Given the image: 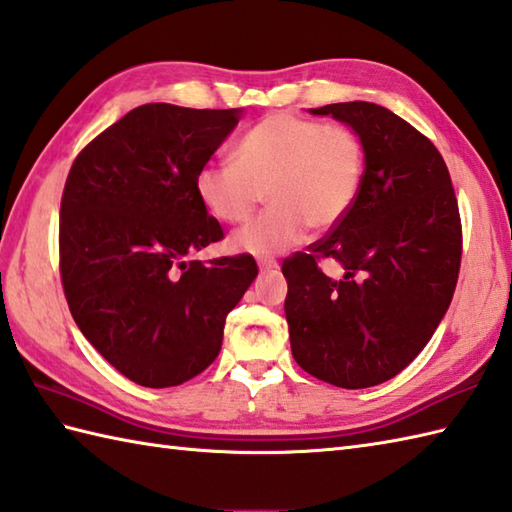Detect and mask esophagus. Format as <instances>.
<instances>
[{"label": "esophagus", "mask_w": 512, "mask_h": 512, "mask_svg": "<svg viewBox=\"0 0 512 512\" xmlns=\"http://www.w3.org/2000/svg\"><path fill=\"white\" fill-rule=\"evenodd\" d=\"M258 267H260V274H269V271L278 269V263L274 258H263V260H258Z\"/></svg>", "instance_id": "esophagus-1"}]
</instances>
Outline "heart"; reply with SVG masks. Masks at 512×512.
<instances>
[{"mask_svg": "<svg viewBox=\"0 0 512 512\" xmlns=\"http://www.w3.org/2000/svg\"><path fill=\"white\" fill-rule=\"evenodd\" d=\"M363 177L366 149L350 127L276 111L241 135L234 164L201 166L195 192L225 225L247 223L267 195L271 208L236 232L232 247L271 256L298 243L306 227L315 234L335 230L355 208Z\"/></svg>", "mask_w": 512, "mask_h": 512, "instance_id": "heart-1", "label": "heart"}]
</instances>
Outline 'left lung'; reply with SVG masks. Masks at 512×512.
Returning a JSON list of instances; mask_svg holds the SVG:
<instances>
[{
  "label": "left lung",
  "instance_id": "left-lung-1",
  "mask_svg": "<svg viewBox=\"0 0 512 512\" xmlns=\"http://www.w3.org/2000/svg\"><path fill=\"white\" fill-rule=\"evenodd\" d=\"M350 124L366 149L361 195L335 230L282 263L298 366L359 390L410 366L447 313L462 260V221L445 160L427 135L374 102L311 109ZM324 259L343 267L339 279Z\"/></svg>",
  "mask_w": 512,
  "mask_h": 512
}]
</instances>
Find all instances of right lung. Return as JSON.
<instances>
[{
    "label": "right lung",
    "mask_w": 512,
    "mask_h": 512,
    "mask_svg": "<svg viewBox=\"0 0 512 512\" xmlns=\"http://www.w3.org/2000/svg\"><path fill=\"white\" fill-rule=\"evenodd\" d=\"M238 109L151 102L76 155L61 197L59 269L74 322L144 388H173L217 359L225 317L258 274L249 254L188 260L223 238L195 175Z\"/></svg>",
    "instance_id": "right-lung-1"
}]
</instances>
